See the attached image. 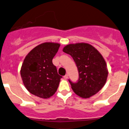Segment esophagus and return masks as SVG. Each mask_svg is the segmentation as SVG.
Segmentation results:
<instances>
[{
	"label": "esophagus",
	"mask_w": 129,
	"mask_h": 129,
	"mask_svg": "<svg viewBox=\"0 0 129 129\" xmlns=\"http://www.w3.org/2000/svg\"><path fill=\"white\" fill-rule=\"evenodd\" d=\"M63 78H64L65 79H68V75L67 74L65 75V76H63Z\"/></svg>",
	"instance_id": "esophagus-1"
}]
</instances>
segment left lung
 Here are the masks:
<instances>
[{"mask_svg":"<svg viewBox=\"0 0 129 129\" xmlns=\"http://www.w3.org/2000/svg\"><path fill=\"white\" fill-rule=\"evenodd\" d=\"M63 52L70 55L78 69L79 80L73 83L74 92L82 98H89L105 86L108 71L104 58L97 49L87 43H77L65 46Z\"/></svg>","mask_w":129,"mask_h":129,"instance_id":"left-lung-1","label":"left lung"}]
</instances>
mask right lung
<instances>
[{
  "label": "right lung",
  "instance_id": "add662e5",
  "mask_svg": "<svg viewBox=\"0 0 129 129\" xmlns=\"http://www.w3.org/2000/svg\"><path fill=\"white\" fill-rule=\"evenodd\" d=\"M60 46L58 43H43L25 57L20 73L25 87L32 94L47 99L57 91L62 77L57 73L52 59Z\"/></svg>",
  "mask_w": 129,
  "mask_h": 129
}]
</instances>
